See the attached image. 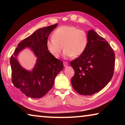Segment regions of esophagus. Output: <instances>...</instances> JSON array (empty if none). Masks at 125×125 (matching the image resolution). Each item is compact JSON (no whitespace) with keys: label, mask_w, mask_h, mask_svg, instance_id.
<instances>
[{"label":"esophagus","mask_w":125,"mask_h":125,"mask_svg":"<svg viewBox=\"0 0 125 125\" xmlns=\"http://www.w3.org/2000/svg\"><path fill=\"white\" fill-rule=\"evenodd\" d=\"M63 65H64V67H67L68 65V63L67 62H63Z\"/></svg>","instance_id":"34e87169"}]
</instances>
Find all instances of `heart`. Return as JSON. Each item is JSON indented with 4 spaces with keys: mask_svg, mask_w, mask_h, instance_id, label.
<instances>
[{
    "mask_svg": "<svg viewBox=\"0 0 125 125\" xmlns=\"http://www.w3.org/2000/svg\"><path fill=\"white\" fill-rule=\"evenodd\" d=\"M88 43V35L85 31L75 26L65 25L55 30L53 37L47 40L46 45L48 51L54 57H58L64 48L63 57L68 58L83 54Z\"/></svg>",
    "mask_w": 125,
    "mask_h": 125,
    "instance_id": "1",
    "label": "heart"
}]
</instances>
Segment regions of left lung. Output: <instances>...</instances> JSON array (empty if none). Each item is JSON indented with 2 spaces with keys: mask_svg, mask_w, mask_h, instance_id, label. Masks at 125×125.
<instances>
[{
  "mask_svg": "<svg viewBox=\"0 0 125 125\" xmlns=\"http://www.w3.org/2000/svg\"><path fill=\"white\" fill-rule=\"evenodd\" d=\"M85 52L71 61L74 71L71 79L74 89L83 95H92L105 87L113 76L115 55L106 40L91 30Z\"/></svg>",
  "mask_w": 125,
  "mask_h": 125,
  "instance_id": "8db88e82",
  "label": "left lung"
}]
</instances>
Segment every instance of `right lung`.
Wrapping results in <instances>:
<instances>
[{"label":"right lung","instance_id":"1","mask_svg":"<svg viewBox=\"0 0 125 125\" xmlns=\"http://www.w3.org/2000/svg\"><path fill=\"white\" fill-rule=\"evenodd\" d=\"M57 24L42 27L18 44L10 58L12 82L16 88L27 97L41 98L51 89L57 75L63 68L62 61L50 53L46 48V41L50 33ZM29 48L37 57V62L31 71L24 69L17 59L19 53Z\"/></svg>","mask_w":125,"mask_h":125}]
</instances>
